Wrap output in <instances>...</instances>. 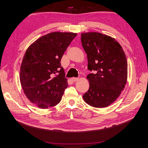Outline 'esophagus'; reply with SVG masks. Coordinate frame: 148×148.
<instances>
[{
	"instance_id": "obj_1",
	"label": "esophagus",
	"mask_w": 148,
	"mask_h": 148,
	"mask_svg": "<svg viewBox=\"0 0 148 148\" xmlns=\"http://www.w3.org/2000/svg\"><path fill=\"white\" fill-rule=\"evenodd\" d=\"M78 79H79V78L78 77H72V80L74 81V82H76V81H77Z\"/></svg>"
}]
</instances>
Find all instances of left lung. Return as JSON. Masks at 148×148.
<instances>
[{
    "instance_id": "8db88e82",
    "label": "left lung",
    "mask_w": 148,
    "mask_h": 148,
    "mask_svg": "<svg viewBox=\"0 0 148 148\" xmlns=\"http://www.w3.org/2000/svg\"><path fill=\"white\" fill-rule=\"evenodd\" d=\"M83 48L87 54V79L90 88L83 97L88 104L102 108L114 102L127 79V61L123 49L112 37L98 32L82 33Z\"/></svg>"
}]
</instances>
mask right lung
Segmentation results:
<instances>
[{
    "instance_id": "add662e5",
    "label": "right lung",
    "mask_w": 148,
    "mask_h": 148,
    "mask_svg": "<svg viewBox=\"0 0 148 148\" xmlns=\"http://www.w3.org/2000/svg\"><path fill=\"white\" fill-rule=\"evenodd\" d=\"M77 36L72 32H52L36 40L27 49L20 67L22 88L31 102L48 109L60 102L68 86L61 59Z\"/></svg>"
}]
</instances>
